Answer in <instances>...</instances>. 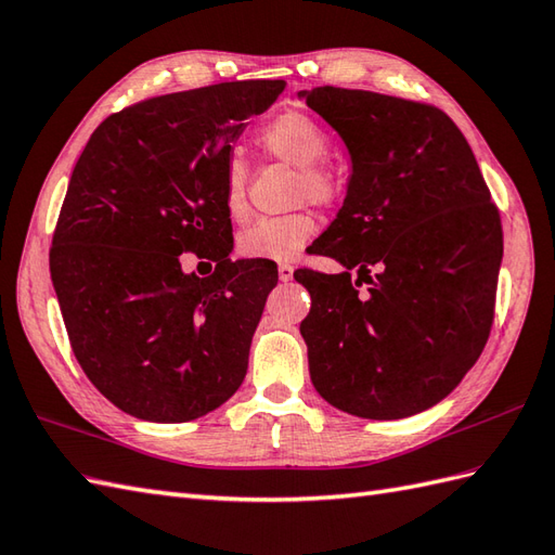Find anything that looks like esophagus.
<instances>
[{
  "mask_svg": "<svg viewBox=\"0 0 555 555\" xmlns=\"http://www.w3.org/2000/svg\"><path fill=\"white\" fill-rule=\"evenodd\" d=\"M293 272H295L293 264H279V279L281 281H291Z\"/></svg>",
  "mask_w": 555,
  "mask_h": 555,
  "instance_id": "obj_1",
  "label": "esophagus"
}]
</instances>
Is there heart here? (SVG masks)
Wrapping results in <instances>:
<instances>
[{"instance_id": "1", "label": "heart", "mask_w": 555, "mask_h": 555, "mask_svg": "<svg viewBox=\"0 0 555 555\" xmlns=\"http://www.w3.org/2000/svg\"><path fill=\"white\" fill-rule=\"evenodd\" d=\"M262 149L298 170V198L317 205H328L338 198V179L328 167L319 165L328 156L331 137L312 115L305 111H286L269 120L260 132ZM248 167L231 156L224 165L222 203L229 217L246 215ZM317 231L312 212H291L281 217H262L236 236L238 255L248 260L291 262L298 257Z\"/></svg>"}]
</instances>
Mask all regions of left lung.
I'll return each mask as SVG.
<instances>
[{"mask_svg": "<svg viewBox=\"0 0 555 555\" xmlns=\"http://www.w3.org/2000/svg\"><path fill=\"white\" fill-rule=\"evenodd\" d=\"M298 96L352 163L343 208L314 241L345 272H295L312 295L300 324L309 378L359 418L421 414L456 388L492 331L499 212L466 137L440 108L340 87ZM352 268L366 294L351 286Z\"/></svg>", "mask_w": 555, "mask_h": 555, "instance_id": "1", "label": "left lung"}]
</instances>
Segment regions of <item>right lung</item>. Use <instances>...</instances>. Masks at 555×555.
Segmentation results:
<instances>
[{
	"mask_svg": "<svg viewBox=\"0 0 555 555\" xmlns=\"http://www.w3.org/2000/svg\"><path fill=\"white\" fill-rule=\"evenodd\" d=\"M283 89L246 80L141 101L103 120L75 163L51 281L77 362L125 414L201 418L246 378L279 274L229 257L224 165L246 120ZM182 251L208 256L216 272L186 275Z\"/></svg>",
	"mask_w": 555,
	"mask_h": 555,
	"instance_id": "add662e5",
	"label": "right lung"
}]
</instances>
